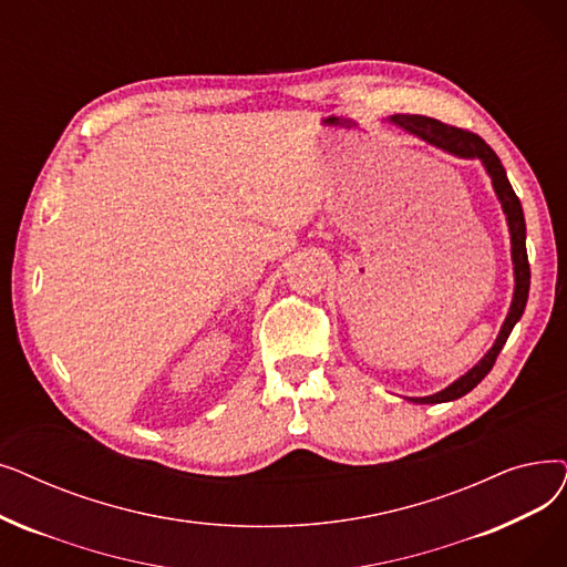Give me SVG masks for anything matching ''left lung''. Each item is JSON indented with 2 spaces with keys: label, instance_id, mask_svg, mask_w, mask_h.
Returning a JSON list of instances; mask_svg holds the SVG:
<instances>
[{
  "label": "left lung",
  "instance_id": "1",
  "mask_svg": "<svg viewBox=\"0 0 567 567\" xmlns=\"http://www.w3.org/2000/svg\"><path fill=\"white\" fill-rule=\"evenodd\" d=\"M391 122L393 125L403 127L405 132L420 136L422 141L440 147V151H447L463 159H480L486 168V174L491 176V185H494V189L498 194L503 213L507 215V227H509V236H512L509 240H512V264H514V297H512L509 312L501 327V333L494 342V348H491L480 363H475L471 371L461 375L456 382H452L447 389L433 393V396L412 399L414 403H447V401H456V399L465 396L467 391H473L488 375V371L494 368L514 324L519 322L524 315V308L528 301V289H530V266H528V252H526L524 210H522L519 196L514 194V189L507 181L505 166L501 164L498 155L484 143V138H480L477 134L467 132V130L445 125V122L426 117V115H391Z\"/></svg>",
  "mask_w": 567,
  "mask_h": 567
}]
</instances>
